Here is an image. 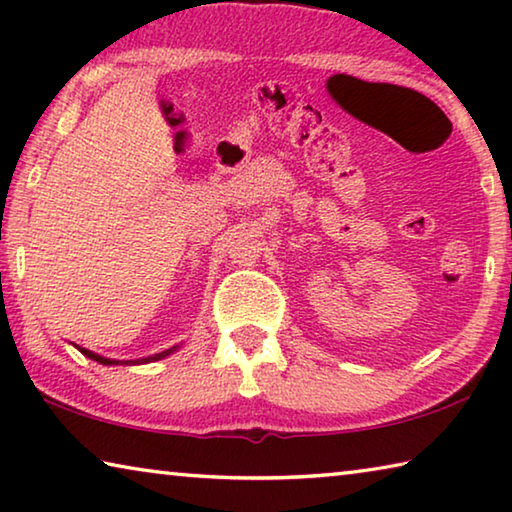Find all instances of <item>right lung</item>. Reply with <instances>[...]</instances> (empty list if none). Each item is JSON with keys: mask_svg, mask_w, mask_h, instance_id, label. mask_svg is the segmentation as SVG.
<instances>
[{"mask_svg": "<svg viewBox=\"0 0 512 512\" xmlns=\"http://www.w3.org/2000/svg\"><path fill=\"white\" fill-rule=\"evenodd\" d=\"M76 348H79V345H76ZM79 350L85 354V357L92 359V361H99V363H103V366H115V363H119V361H115V359H106V357H101V354H94V352L85 350V348H79ZM176 350H178V345H173V348L164 350V352H160V354H153V357L137 359V361H121V363H149V361H160V359H164V357H169V354L176 352Z\"/></svg>", "mask_w": 512, "mask_h": 512, "instance_id": "1", "label": "right lung"}]
</instances>
